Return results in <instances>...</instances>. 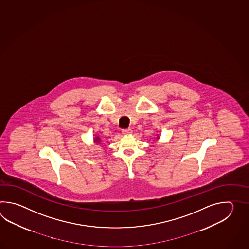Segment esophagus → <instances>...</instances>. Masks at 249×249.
Returning <instances> with one entry per match:
<instances>
[{"instance_id":"esophagus-1","label":"esophagus","mask_w":249,"mask_h":249,"mask_svg":"<svg viewBox=\"0 0 249 249\" xmlns=\"http://www.w3.org/2000/svg\"><path fill=\"white\" fill-rule=\"evenodd\" d=\"M122 133L124 135H129V134L132 133V130L131 129H124V130H123Z\"/></svg>"}]
</instances>
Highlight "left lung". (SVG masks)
Segmentation results:
<instances>
[{"label": "left lung", "instance_id": "8db88e82", "mask_svg": "<svg viewBox=\"0 0 249 249\" xmlns=\"http://www.w3.org/2000/svg\"><path fill=\"white\" fill-rule=\"evenodd\" d=\"M157 139H159V136H158V138H157Z\"/></svg>", "mask_w": 249, "mask_h": 249}]
</instances>
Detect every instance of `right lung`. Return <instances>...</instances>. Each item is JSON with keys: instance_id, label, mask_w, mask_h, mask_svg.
<instances>
[{"instance_id": "1", "label": "right lung", "mask_w": 249, "mask_h": 249, "mask_svg": "<svg viewBox=\"0 0 249 249\" xmlns=\"http://www.w3.org/2000/svg\"><path fill=\"white\" fill-rule=\"evenodd\" d=\"M93 142H94V144H96V145H98V144H101V138L99 137V136L94 137V139H93Z\"/></svg>"}]
</instances>
